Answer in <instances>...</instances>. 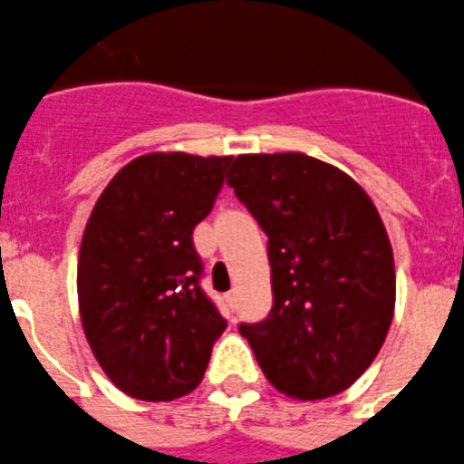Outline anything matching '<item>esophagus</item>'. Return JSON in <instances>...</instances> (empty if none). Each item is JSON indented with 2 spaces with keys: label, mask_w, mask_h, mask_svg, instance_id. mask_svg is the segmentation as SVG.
Returning a JSON list of instances; mask_svg holds the SVG:
<instances>
[{
  "label": "esophagus",
  "mask_w": 464,
  "mask_h": 464,
  "mask_svg": "<svg viewBox=\"0 0 464 464\" xmlns=\"http://www.w3.org/2000/svg\"><path fill=\"white\" fill-rule=\"evenodd\" d=\"M227 303H228V307H231V310H236V303H237L236 291H228V294H227Z\"/></svg>",
  "instance_id": "esophagus-1"
}]
</instances>
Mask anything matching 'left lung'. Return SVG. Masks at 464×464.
Segmentation results:
<instances>
[{"instance_id": "obj_1", "label": "left lung", "mask_w": 464, "mask_h": 464, "mask_svg": "<svg viewBox=\"0 0 464 464\" xmlns=\"http://www.w3.org/2000/svg\"><path fill=\"white\" fill-rule=\"evenodd\" d=\"M227 185L268 236L273 307L237 331L277 391L324 400L352 386L386 340L393 249L370 196L300 152L240 154Z\"/></svg>"}]
</instances>
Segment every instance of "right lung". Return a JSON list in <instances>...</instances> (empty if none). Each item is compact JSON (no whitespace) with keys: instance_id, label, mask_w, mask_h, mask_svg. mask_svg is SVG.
<instances>
[{"instance_id":"right-lung-1","label":"right lung","mask_w":464,"mask_h":464,"mask_svg":"<svg viewBox=\"0 0 464 464\" xmlns=\"http://www.w3.org/2000/svg\"><path fill=\"white\" fill-rule=\"evenodd\" d=\"M233 157L152 152L99 196L78 258V303L99 365L122 393L169 402L201 383L227 331L201 289L196 224L210 215Z\"/></svg>"}]
</instances>
